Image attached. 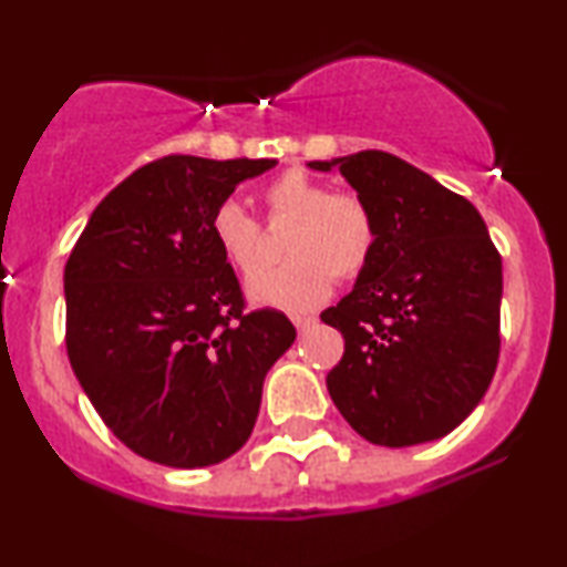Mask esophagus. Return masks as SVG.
Here are the masks:
<instances>
[{
	"label": "esophagus",
	"mask_w": 567,
	"mask_h": 567,
	"mask_svg": "<svg viewBox=\"0 0 567 567\" xmlns=\"http://www.w3.org/2000/svg\"><path fill=\"white\" fill-rule=\"evenodd\" d=\"M291 322L297 324L299 332H305L307 328H312V324H315V317L312 315H293Z\"/></svg>",
	"instance_id": "esophagus-1"
}]
</instances>
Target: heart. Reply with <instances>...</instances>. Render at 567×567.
Segmentation results:
<instances>
[{
    "instance_id": "1",
    "label": "heart",
    "mask_w": 567,
    "mask_h": 567,
    "mask_svg": "<svg viewBox=\"0 0 567 567\" xmlns=\"http://www.w3.org/2000/svg\"><path fill=\"white\" fill-rule=\"evenodd\" d=\"M270 221H293L286 239V266L255 274L247 297L260 307L307 312L330 293V276L351 281L369 266L377 250V221L369 206L351 193H336L328 183L289 169L266 188ZM208 229L224 258L239 274H252L262 260L260 224L235 198L214 208Z\"/></svg>"
}]
</instances>
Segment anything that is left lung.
<instances>
[{"instance_id": "obj_1", "label": "left lung", "mask_w": 567, "mask_h": 567, "mask_svg": "<svg viewBox=\"0 0 567 567\" xmlns=\"http://www.w3.org/2000/svg\"><path fill=\"white\" fill-rule=\"evenodd\" d=\"M351 183L377 221V250L353 291L324 309L346 353L328 392L379 446L452 433L493 382L501 351V255L467 198L394 154L309 162Z\"/></svg>"}]
</instances>
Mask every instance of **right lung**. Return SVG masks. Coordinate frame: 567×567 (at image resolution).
<instances>
[{
  "label": "right lung",
  "mask_w": 567,
  "mask_h": 567,
  "mask_svg": "<svg viewBox=\"0 0 567 567\" xmlns=\"http://www.w3.org/2000/svg\"><path fill=\"white\" fill-rule=\"evenodd\" d=\"M276 159L169 154L107 193L64 268L66 353L103 423L144 460L208 467L245 446L297 330L245 312L208 219Z\"/></svg>",
  "instance_id": "add662e5"
}]
</instances>
